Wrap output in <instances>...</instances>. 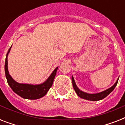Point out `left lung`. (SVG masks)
Returning a JSON list of instances; mask_svg holds the SVG:
<instances>
[{"label": "left lung", "mask_w": 125, "mask_h": 125, "mask_svg": "<svg viewBox=\"0 0 125 125\" xmlns=\"http://www.w3.org/2000/svg\"><path fill=\"white\" fill-rule=\"evenodd\" d=\"M118 80H117V82L115 83V84L113 85L112 87H111L110 88L105 90V91H103V92H101V93H97V94H88V93H84L83 91H80V89H78L77 86H76L75 82H74V80L73 77L72 76V82H73V88H74V91L76 93V94L78 95V97H80V98L82 99H86V100H89V101H99V100H102V99H104L105 97H107L108 95L110 94V93L112 92V91L114 89V88L115 87V86L117 84V82H118Z\"/></svg>", "instance_id": "1"}]
</instances>
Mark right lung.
I'll return each instance as SVG.
<instances>
[{
	"instance_id": "right-lung-1",
	"label": "right lung",
	"mask_w": 125,
	"mask_h": 125,
	"mask_svg": "<svg viewBox=\"0 0 125 125\" xmlns=\"http://www.w3.org/2000/svg\"><path fill=\"white\" fill-rule=\"evenodd\" d=\"M10 49L11 47L7 52L6 61H5L4 69L7 82L11 89L20 97L26 99H38L45 96L47 94V91H49V89L52 85L53 81L54 80V77L56 76L58 67L55 69L51 76H49V78L46 80V82L42 84L33 85H30V84L17 83L11 77L10 75L9 74L8 70L7 56H8L9 52L10 51Z\"/></svg>"
}]
</instances>
